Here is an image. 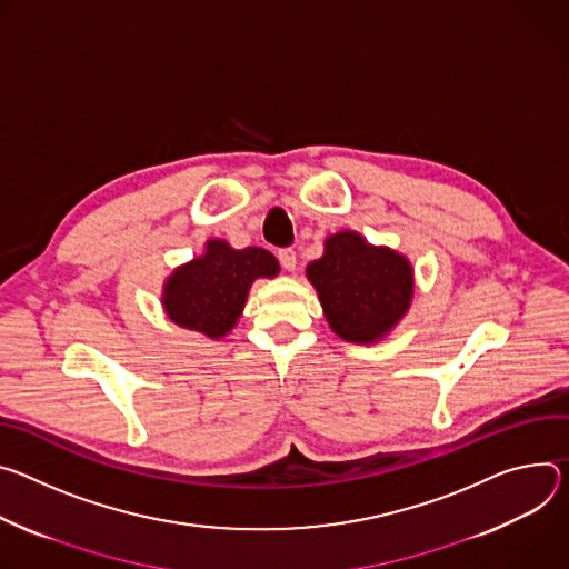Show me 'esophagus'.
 I'll use <instances>...</instances> for the list:
<instances>
[{"label": "esophagus", "instance_id": "34e87169", "mask_svg": "<svg viewBox=\"0 0 569 569\" xmlns=\"http://www.w3.org/2000/svg\"><path fill=\"white\" fill-rule=\"evenodd\" d=\"M278 260H280L282 269L293 271L296 269V250L293 248H280L278 250Z\"/></svg>", "mask_w": 569, "mask_h": 569}]
</instances>
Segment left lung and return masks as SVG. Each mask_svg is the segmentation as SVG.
I'll return each instance as SVG.
<instances>
[{
    "instance_id": "8db88e82",
    "label": "left lung",
    "mask_w": 569,
    "mask_h": 569,
    "mask_svg": "<svg viewBox=\"0 0 569 569\" xmlns=\"http://www.w3.org/2000/svg\"><path fill=\"white\" fill-rule=\"evenodd\" d=\"M409 262L389 248L368 246L357 232H337L326 256L307 267L330 328L346 341L385 337L409 309L413 296Z\"/></svg>"
}]
</instances>
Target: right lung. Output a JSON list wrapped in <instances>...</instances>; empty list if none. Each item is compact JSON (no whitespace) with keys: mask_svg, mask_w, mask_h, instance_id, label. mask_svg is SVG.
Masks as SVG:
<instances>
[{"mask_svg":"<svg viewBox=\"0 0 569 569\" xmlns=\"http://www.w3.org/2000/svg\"><path fill=\"white\" fill-rule=\"evenodd\" d=\"M278 262L264 248L234 250L226 241L210 239L206 256L178 269L164 287L169 319L187 330L219 339L234 326L246 293L256 278H273Z\"/></svg>","mask_w":569,"mask_h":569,"instance_id":"obj_1","label":"right lung"}]
</instances>
